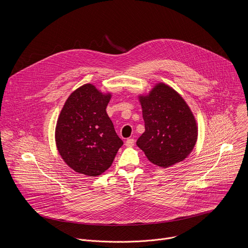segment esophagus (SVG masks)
<instances>
[{
	"label": "esophagus",
	"instance_id": "esophagus-1",
	"mask_svg": "<svg viewBox=\"0 0 248 248\" xmlns=\"http://www.w3.org/2000/svg\"><path fill=\"white\" fill-rule=\"evenodd\" d=\"M125 145L128 147H131L134 145V139L133 138H127L125 141Z\"/></svg>",
	"mask_w": 248,
	"mask_h": 248
}]
</instances>
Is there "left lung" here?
Wrapping results in <instances>:
<instances>
[{"instance_id":"obj_1","label":"left lung","mask_w":248,"mask_h":248,"mask_svg":"<svg viewBox=\"0 0 248 248\" xmlns=\"http://www.w3.org/2000/svg\"><path fill=\"white\" fill-rule=\"evenodd\" d=\"M145 131L136 145L153 164L168 168L185 160L197 139V125L183 97L159 83L146 97L141 96Z\"/></svg>"}]
</instances>
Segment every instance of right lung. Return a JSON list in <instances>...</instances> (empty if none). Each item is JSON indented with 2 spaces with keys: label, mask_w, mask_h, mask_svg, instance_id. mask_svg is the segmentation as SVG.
<instances>
[{
  "label": "right lung",
  "mask_w": 248,
  "mask_h": 248,
  "mask_svg": "<svg viewBox=\"0 0 248 248\" xmlns=\"http://www.w3.org/2000/svg\"><path fill=\"white\" fill-rule=\"evenodd\" d=\"M110 94L84 84L67 98L56 127L63 161L78 172L96 176L108 170L124 144L106 108Z\"/></svg>",
  "instance_id": "1"
}]
</instances>
